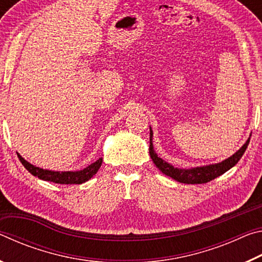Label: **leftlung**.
<instances>
[{"mask_svg": "<svg viewBox=\"0 0 262 262\" xmlns=\"http://www.w3.org/2000/svg\"><path fill=\"white\" fill-rule=\"evenodd\" d=\"M152 130L150 127V147H149V154L151 157L152 162L159 170H161L164 174L167 177H171L172 179H174L179 183L184 184H206L208 181L217 178L221 174H223L230 168L233 167L238 163L239 159L245 152L248 143H250V137L245 142V144L238 150L237 152H234L231 157H229L221 163L217 164H210V165L206 166H198V167H190V168H178L174 167L171 164L166 163L164 159L157 156L156 151L154 150L152 145Z\"/></svg>", "mask_w": 262, "mask_h": 262, "instance_id": "obj_1", "label": "left lung"}]
</instances>
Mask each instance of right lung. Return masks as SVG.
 Returning <instances> with one entry per match:
<instances>
[{
	"label": "right lung",
	"instance_id": "right-lung-1",
	"mask_svg": "<svg viewBox=\"0 0 262 262\" xmlns=\"http://www.w3.org/2000/svg\"><path fill=\"white\" fill-rule=\"evenodd\" d=\"M18 158L20 163L23 164L24 167L28 170L31 174H33L34 177H38L39 179L46 180V181H52V183L55 184H63V185H69V184H83L88 181L89 179H91L94 177L97 171L99 170V167L101 166V163H103V158H99L98 161H96L95 163L90 164V165L86 166L85 168H83L81 171H51V170H43V168L37 167L32 165V164L29 163L28 161L20 156L19 154Z\"/></svg>",
	"mask_w": 262,
	"mask_h": 262
}]
</instances>
